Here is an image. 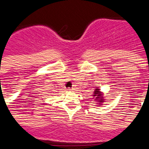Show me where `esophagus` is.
I'll list each match as a JSON object with an SVG mask.
<instances>
[{
    "instance_id": "obj_1",
    "label": "esophagus",
    "mask_w": 149,
    "mask_h": 149,
    "mask_svg": "<svg viewBox=\"0 0 149 149\" xmlns=\"http://www.w3.org/2000/svg\"><path fill=\"white\" fill-rule=\"evenodd\" d=\"M67 90H69V91H72V90H73V88H68V89Z\"/></svg>"
}]
</instances>
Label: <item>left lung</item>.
Returning a JSON list of instances; mask_svg holds the SVG:
<instances>
[{"instance_id": "1", "label": "left lung", "mask_w": 149, "mask_h": 149, "mask_svg": "<svg viewBox=\"0 0 149 149\" xmlns=\"http://www.w3.org/2000/svg\"><path fill=\"white\" fill-rule=\"evenodd\" d=\"M104 97L103 94L100 93V91L99 88H96L95 91H94V93L93 95V99L95 100H97V102L99 103V104H102V103L104 102Z\"/></svg>"}]
</instances>
